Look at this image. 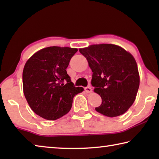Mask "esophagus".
<instances>
[{"mask_svg":"<svg viewBox=\"0 0 159 159\" xmlns=\"http://www.w3.org/2000/svg\"><path fill=\"white\" fill-rule=\"evenodd\" d=\"M85 91L87 93H90L92 92V88H91L90 86H88V87H85Z\"/></svg>","mask_w":159,"mask_h":159,"instance_id":"1","label":"esophagus"}]
</instances>
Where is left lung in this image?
I'll list each match as a JSON object with an SVG mask.
<instances>
[{"instance_id": "left-lung-1", "label": "left lung", "mask_w": 159, "mask_h": 159, "mask_svg": "<svg viewBox=\"0 0 159 159\" xmlns=\"http://www.w3.org/2000/svg\"><path fill=\"white\" fill-rule=\"evenodd\" d=\"M79 51L92 69L91 84L102 100L96 111L108 117L124 114L135 100L139 85L133 56L113 44L91 45Z\"/></svg>"}]
</instances>
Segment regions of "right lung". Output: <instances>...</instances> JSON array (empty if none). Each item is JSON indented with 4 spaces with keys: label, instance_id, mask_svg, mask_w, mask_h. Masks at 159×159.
<instances>
[{
    "label": "right lung",
    "instance_id": "add662e5",
    "mask_svg": "<svg viewBox=\"0 0 159 159\" xmlns=\"http://www.w3.org/2000/svg\"><path fill=\"white\" fill-rule=\"evenodd\" d=\"M76 48L52 46L41 49L26 61L22 74L24 94L39 116L55 120L71 108L74 97L83 91L75 87L66 69Z\"/></svg>",
    "mask_w": 159,
    "mask_h": 159
}]
</instances>
